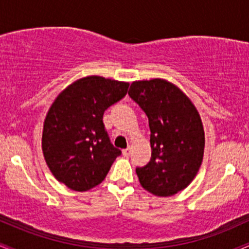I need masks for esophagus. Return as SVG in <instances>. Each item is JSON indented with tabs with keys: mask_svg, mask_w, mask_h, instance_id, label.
Returning <instances> with one entry per match:
<instances>
[{
	"mask_svg": "<svg viewBox=\"0 0 249 249\" xmlns=\"http://www.w3.org/2000/svg\"><path fill=\"white\" fill-rule=\"evenodd\" d=\"M123 154H124L125 157H130L131 147H127V148H125V150H123Z\"/></svg>",
	"mask_w": 249,
	"mask_h": 249,
	"instance_id": "esophagus-1",
	"label": "esophagus"
}]
</instances>
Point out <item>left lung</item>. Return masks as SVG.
<instances>
[{
    "mask_svg": "<svg viewBox=\"0 0 249 249\" xmlns=\"http://www.w3.org/2000/svg\"><path fill=\"white\" fill-rule=\"evenodd\" d=\"M128 95L147 115L151 130V160L136 170L139 182L153 196H174L193 181L201 166V117L186 93L167 79L134 81Z\"/></svg>",
    "mask_w": 249,
    "mask_h": 249,
    "instance_id": "left-lung-1",
    "label": "left lung"
}]
</instances>
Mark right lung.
<instances>
[{"label": "right lung", "instance_id": "obj_1", "mask_svg": "<svg viewBox=\"0 0 249 249\" xmlns=\"http://www.w3.org/2000/svg\"><path fill=\"white\" fill-rule=\"evenodd\" d=\"M130 83L87 76L56 97L43 123L42 151L53 176L85 192L105 179L121 154L108 141L103 115L127 93Z\"/></svg>", "mask_w": 249, "mask_h": 249}]
</instances>
